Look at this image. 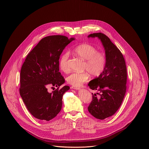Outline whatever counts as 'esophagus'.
I'll use <instances>...</instances> for the list:
<instances>
[{
    "label": "esophagus",
    "mask_w": 149,
    "mask_h": 149,
    "mask_svg": "<svg viewBox=\"0 0 149 149\" xmlns=\"http://www.w3.org/2000/svg\"><path fill=\"white\" fill-rule=\"evenodd\" d=\"M71 88H73V89H74V90H78L80 89L79 87H75V86H72Z\"/></svg>",
    "instance_id": "obj_1"
}]
</instances>
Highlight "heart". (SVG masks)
Returning a JSON list of instances; mask_svg holds the SVG:
<instances>
[{"label": "heart", "instance_id": "b5f03b06", "mask_svg": "<svg viewBox=\"0 0 149 149\" xmlns=\"http://www.w3.org/2000/svg\"><path fill=\"white\" fill-rule=\"evenodd\" d=\"M74 54L85 61L84 70H87L92 76L98 77L103 72L106 65L105 55L98 52L97 48L89 44H80L74 49ZM70 54L68 52L63 54L59 61L60 70L67 72L70 70L68 64ZM89 75L86 71L82 72H74L67 78L68 83L72 86L78 87L88 80Z\"/></svg>", "mask_w": 149, "mask_h": 149}]
</instances>
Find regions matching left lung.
<instances>
[{
    "instance_id": "obj_1",
    "label": "left lung",
    "mask_w": 149,
    "mask_h": 149,
    "mask_svg": "<svg viewBox=\"0 0 149 149\" xmlns=\"http://www.w3.org/2000/svg\"><path fill=\"white\" fill-rule=\"evenodd\" d=\"M88 37H97L105 49V69L98 77L88 84L91 90L101 93H97L100 97L93 94L92 101L88 107V111L96 118L104 120L116 113L124 99L127 87L125 62L121 51L104 33H91Z\"/></svg>"
}]
</instances>
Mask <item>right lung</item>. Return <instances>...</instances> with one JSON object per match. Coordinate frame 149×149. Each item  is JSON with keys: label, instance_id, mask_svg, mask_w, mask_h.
<instances>
[{"label": "right lung", "instance_id": "obj_1", "mask_svg": "<svg viewBox=\"0 0 149 149\" xmlns=\"http://www.w3.org/2000/svg\"><path fill=\"white\" fill-rule=\"evenodd\" d=\"M74 40L63 35L44 38L28 54L21 68L20 95L28 111L38 119L49 121L61 110L63 95L70 87L59 88L65 82L59 72V59L63 50ZM49 86L57 88L49 93Z\"/></svg>", "mask_w": 149, "mask_h": 149}]
</instances>
